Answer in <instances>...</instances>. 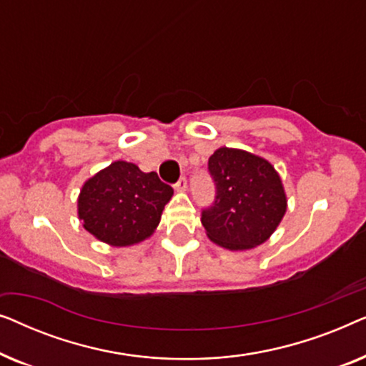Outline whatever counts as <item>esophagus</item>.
<instances>
[{"instance_id":"obj_1","label":"esophagus","mask_w":366,"mask_h":366,"mask_svg":"<svg viewBox=\"0 0 366 366\" xmlns=\"http://www.w3.org/2000/svg\"><path fill=\"white\" fill-rule=\"evenodd\" d=\"M174 189L177 192H184L187 189V177H179V179L174 183Z\"/></svg>"}]
</instances>
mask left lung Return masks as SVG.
Returning <instances> with one entry per match:
<instances>
[{"mask_svg":"<svg viewBox=\"0 0 366 366\" xmlns=\"http://www.w3.org/2000/svg\"><path fill=\"white\" fill-rule=\"evenodd\" d=\"M214 199L203 208L202 223L212 242L248 249L267 242L287 212L282 179L267 159L248 152L219 148L208 159Z\"/></svg>","mask_w":366,"mask_h":366,"instance_id":"left-lung-1","label":"left lung"}]
</instances>
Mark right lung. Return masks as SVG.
Masks as SVG:
<instances>
[{
  "label": "right lung",
  "instance_id": "1",
  "mask_svg": "<svg viewBox=\"0 0 366 366\" xmlns=\"http://www.w3.org/2000/svg\"><path fill=\"white\" fill-rule=\"evenodd\" d=\"M173 188L137 164L114 162L89 178L78 198L83 227L113 247L144 239L158 227Z\"/></svg>",
  "mask_w": 366,
  "mask_h": 366
}]
</instances>
